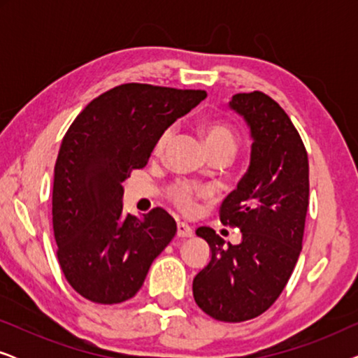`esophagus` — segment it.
Segmentation results:
<instances>
[{"mask_svg":"<svg viewBox=\"0 0 358 358\" xmlns=\"http://www.w3.org/2000/svg\"><path fill=\"white\" fill-rule=\"evenodd\" d=\"M192 228L189 227L187 223H184V222H179L178 223V236L179 238H190L192 236Z\"/></svg>","mask_w":358,"mask_h":358,"instance_id":"34e87169","label":"esophagus"}]
</instances>
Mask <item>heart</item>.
<instances>
[{
	"mask_svg": "<svg viewBox=\"0 0 358 358\" xmlns=\"http://www.w3.org/2000/svg\"><path fill=\"white\" fill-rule=\"evenodd\" d=\"M200 131H202L203 141L205 145H207V150L210 155L222 153V155H227L228 158H231L233 153L238 148L236 134H234L228 125L222 124V122H203L202 127H200ZM169 140H171V129L164 130L163 134H161L158 141H156L155 153L156 155L163 153L166 145L169 143ZM168 197L171 202L180 210V212L192 213L194 210L197 208L199 200L207 199L208 192L205 189L194 187V185H189L185 182H176L168 189Z\"/></svg>",
	"mask_w": 358,
	"mask_h": 358,
	"instance_id": "obj_1",
	"label": "heart"
}]
</instances>
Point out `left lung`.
I'll return each instance as SVG.
<instances>
[{"label": "left lung", "instance_id": "left-lung-1", "mask_svg": "<svg viewBox=\"0 0 358 358\" xmlns=\"http://www.w3.org/2000/svg\"><path fill=\"white\" fill-rule=\"evenodd\" d=\"M229 107L251 129V163L223 200L220 220L239 228L243 241L224 248L212 228H199L212 257L195 275L192 292L213 320L241 322L267 311L295 268L310 203V164L300 134L272 97L239 92Z\"/></svg>", "mask_w": 358, "mask_h": 358}]
</instances>
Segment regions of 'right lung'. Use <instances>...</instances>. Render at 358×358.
I'll list each match as a JSON object with an SVG mask.
<instances>
[{
    "label": "right lung",
    "mask_w": 358,
    "mask_h": 358,
    "mask_svg": "<svg viewBox=\"0 0 358 358\" xmlns=\"http://www.w3.org/2000/svg\"><path fill=\"white\" fill-rule=\"evenodd\" d=\"M205 97L202 90L127 83L92 99L63 136L53 178V234L65 278L86 300H130L174 238L178 227L163 208L143 218L124 215L122 184L145 168L161 134Z\"/></svg>",
    "instance_id": "right-lung-1"
}]
</instances>
